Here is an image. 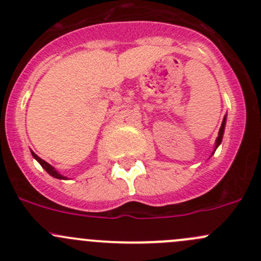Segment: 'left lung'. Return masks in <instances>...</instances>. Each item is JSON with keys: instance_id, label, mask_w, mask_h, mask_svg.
<instances>
[{"instance_id": "left-lung-1", "label": "left lung", "mask_w": 261, "mask_h": 261, "mask_svg": "<svg viewBox=\"0 0 261 261\" xmlns=\"http://www.w3.org/2000/svg\"><path fill=\"white\" fill-rule=\"evenodd\" d=\"M224 126H225V117H224V119H223L222 126H220V128H219L218 139H217V142H216V148L218 147V146L220 145V142H222V139H223V133H224Z\"/></svg>"}]
</instances>
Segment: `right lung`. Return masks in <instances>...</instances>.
<instances>
[{
	"label": "right lung",
	"instance_id": "1",
	"mask_svg": "<svg viewBox=\"0 0 261 261\" xmlns=\"http://www.w3.org/2000/svg\"><path fill=\"white\" fill-rule=\"evenodd\" d=\"M32 156L34 157V159H36V160H37V161H38V162H39V165H41V166H42V167H43V168H44V170H45V171H47V172L50 174V176L56 177V178H59V179H65V178H64V177H63V176H62V174H59L58 172H57V171H56V170H54V168H53V167H51V166L49 165V163H48V162H45V161H44V160H42V159H41V157H38V156H37V154H36V153H34V152H33V151H32Z\"/></svg>",
	"mask_w": 261,
	"mask_h": 261
}]
</instances>
